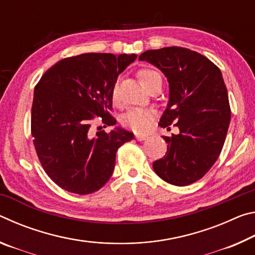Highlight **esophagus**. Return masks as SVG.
Returning a JSON list of instances; mask_svg holds the SVG:
<instances>
[{"label": "esophagus", "instance_id": "1", "mask_svg": "<svg viewBox=\"0 0 255 255\" xmlns=\"http://www.w3.org/2000/svg\"><path fill=\"white\" fill-rule=\"evenodd\" d=\"M135 137L138 141H141V140H145L148 136L144 135V133H135Z\"/></svg>", "mask_w": 255, "mask_h": 255}]
</instances>
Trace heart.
Segmentation results:
<instances>
[{"mask_svg": "<svg viewBox=\"0 0 255 255\" xmlns=\"http://www.w3.org/2000/svg\"><path fill=\"white\" fill-rule=\"evenodd\" d=\"M159 76L157 72L152 71V70H140L138 72V77L141 82V84L145 85L148 83L149 81H152L155 77ZM111 97L114 99V101L117 100L118 98V85L115 84L114 89L111 91ZM154 119V114L153 111L146 110V109H140V108H136V109H132L128 111L126 116L124 117V125L128 127L131 130L136 132H145L147 131L152 122Z\"/></svg>", "mask_w": 255, "mask_h": 255, "instance_id": "b5f03b06", "label": "heart"}]
</instances>
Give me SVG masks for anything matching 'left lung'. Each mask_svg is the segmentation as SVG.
<instances>
[{"label":"left lung","instance_id":"1","mask_svg":"<svg viewBox=\"0 0 255 255\" xmlns=\"http://www.w3.org/2000/svg\"><path fill=\"white\" fill-rule=\"evenodd\" d=\"M139 60L165 75L169 102L159 125L174 123L180 130L163 136L166 154L153 163V169L167 183L191 184L217 161L230 127L231 108L222 72L204 55L182 47L146 50Z\"/></svg>","mask_w":255,"mask_h":255}]
</instances>
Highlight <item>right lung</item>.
<instances>
[{
    "instance_id": "1",
    "label": "right lung",
    "mask_w": 255,
    "mask_h": 255,
    "mask_svg": "<svg viewBox=\"0 0 255 255\" xmlns=\"http://www.w3.org/2000/svg\"><path fill=\"white\" fill-rule=\"evenodd\" d=\"M136 58L135 54L101 53L64 58L34 88V148L46 173L66 191L89 195L101 189L111 178L118 148L133 139V133L122 127L94 133L92 122L99 116L108 126L117 123L108 112L111 91Z\"/></svg>"
}]
</instances>
